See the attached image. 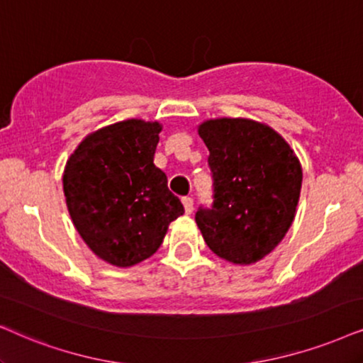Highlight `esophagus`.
Wrapping results in <instances>:
<instances>
[{"label":"esophagus","instance_id":"obj_1","mask_svg":"<svg viewBox=\"0 0 363 363\" xmlns=\"http://www.w3.org/2000/svg\"><path fill=\"white\" fill-rule=\"evenodd\" d=\"M182 206H184L186 214H191L192 209H194V201H192V197H182Z\"/></svg>","mask_w":363,"mask_h":363}]
</instances>
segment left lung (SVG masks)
Returning a JSON list of instances; mask_svg holds the SVG:
<instances>
[{
  "mask_svg": "<svg viewBox=\"0 0 363 363\" xmlns=\"http://www.w3.org/2000/svg\"><path fill=\"white\" fill-rule=\"evenodd\" d=\"M209 149L211 209L196 213L206 245L233 264H253L277 247L293 224L303 171L274 128L251 118H211L197 127Z\"/></svg>",
  "mask_w": 363,
  "mask_h": 363,
  "instance_id": "1",
  "label": "left lung"
}]
</instances>
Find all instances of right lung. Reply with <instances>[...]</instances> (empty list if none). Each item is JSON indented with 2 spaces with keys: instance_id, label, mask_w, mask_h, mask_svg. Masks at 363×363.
<instances>
[{
  "instance_id": "obj_1",
  "label": "right lung",
  "mask_w": 363,
  "mask_h": 363,
  "mask_svg": "<svg viewBox=\"0 0 363 363\" xmlns=\"http://www.w3.org/2000/svg\"><path fill=\"white\" fill-rule=\"evenodd\" d=\"M162 125L142 118L91 132L68 157L63 192L85 245L107 263L128 268L152 256L169 224L184 214L154 154Z\"/></svg>"
}]
</instances>
